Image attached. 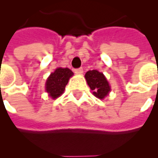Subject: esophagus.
Instances as JSON below:
<instances>
[{"instance_id":"34e87169","label":"esophagus","mask_w":158,"mask_h":158,"mask_svg":"<svg viewBox=\"0 0 158 158\" xmlns=\"http://www.w3.org/2000/svg\"><path fill=\"white\" fill-rule=\"evenodd\" d=\"M83 72H84V70H83L82 68H79V69H74V73L77 74H83Z\"/></svg>"}]
</instances>
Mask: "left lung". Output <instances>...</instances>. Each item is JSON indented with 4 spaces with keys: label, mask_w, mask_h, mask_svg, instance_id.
<instances>
[{
    "label": "left lung",
    "mask_w": 158,
    "mask_h": 158,
    "mask_svg": "<svg viewBox=\"0 0 158 158\" xmlns=\"http://www.w3.org/2000/svg\"><path fill=\"white\" fill-rule=\"evenodd\" d=\"M85 79L93 94L99 99H103L109 94L110 87L102 73L96 69L89 70L85 74Z\"/></svg>",
    "instance_id": "left-lung-1"
}]
</instances>
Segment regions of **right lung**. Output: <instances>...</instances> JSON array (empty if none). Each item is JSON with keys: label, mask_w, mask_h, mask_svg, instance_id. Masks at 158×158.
I'll return each mask as SVG.
<instances>
[{"label": "right lung", "mask_w": 158, "mask_h": 158, "mask_svg": "<svg viewBox=\"0 0 158 158\" xmlns=\"http://www.w3.org/2000/svg\"><path fill=\"white\" fill-rule=\"evenodd\" d=\"M74 73L68 68H57L50 74L46 82L45 89L53 99L57 98L64 93L65 86Z\"/></svg>", "instance_id": "right-lung-1"}]
</instances>
